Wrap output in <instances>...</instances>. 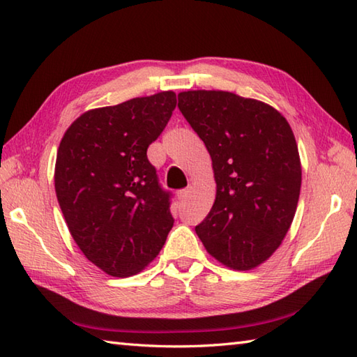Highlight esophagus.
I'll list each match as a JSON object with an SVG mask.
<instances>
[{
  "mask_svg": "<svg viewBox=\"0 0 357 357\" xmlns=\"http://www.w3.org/2000/svg\"><path fill=\"white\" fill-rule=\"evenodd\" d=\"M177 195H178V199H180V200H186V199H189V195H191V188L181 189V191H178V192H177Z\"/></svg>",
  "mask_w": 357,
  "mask_h": 357,
  "instance_id": "obj_1",
  "label": "esophagus"
}]
</instances>
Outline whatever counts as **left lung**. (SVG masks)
<instances>
[{
    "instance_id": "8db88e82",
    "label": "left lung",
    "mask_w": 357,
    "mask_h": 357,
    "mask_svg": "<svg viewBox=\"0 0 357 357\" xmlns=\"http://www.w3.org/2000/svg\"><path fill=\"white\" fill-rule=\"evenodd\" d=\"M178 108L204 142L217 183L195 232L221 264L252 271L280 248L296 212L303 171L290 125L273 107L231 91H181Z\"/></svg>"
}]
</instances>
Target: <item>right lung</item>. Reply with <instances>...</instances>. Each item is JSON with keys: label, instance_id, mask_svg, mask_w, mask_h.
Instances as JSON below:
<instances>
[{"label": "right lung", "instance_id": "add662e5", "mask_svg": "<svg viewBox=\"0 0 357 357\" xmlns=\"http://www.w3.org/2000/svg\"><path fill=\"white\" fill-rule=\"evenodd\" d=\"M174 91L79 116L62 137L54 189L68 231L107 275H136L163 248L174 218L146 149L171 119Z\"/></svg>", "mask_w": 357, "mask_h": 357}]
</instances>
